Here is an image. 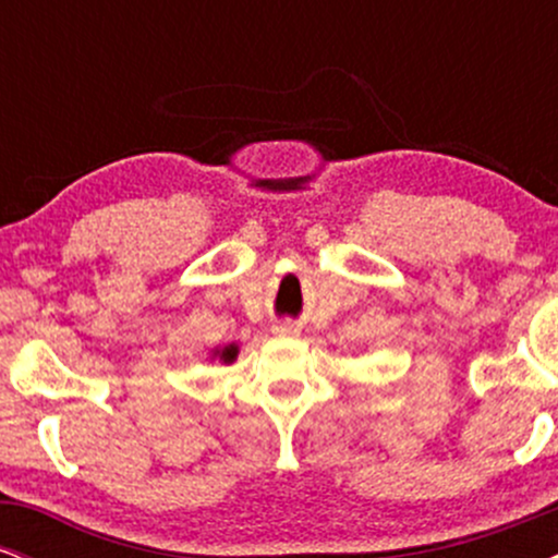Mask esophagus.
Wrapping results in <instances>:
<instances>
[{
	"mask_svg": "<svg viewBox=\"0 0 558 558\" xmlns=\"http://www.w3.org/2000/svg\"><path fill=\"white\" fill-rule=\"evenodd\" d=\"M272 332H278V336H299V328H296V325L288 323V319H286V323L275 325Z\"/></svg>",
	"mask_w": 558,
	"mask_h": 558,
	"instance_id": "34e87169",
	"label": "esophagus"
}]
</instances>
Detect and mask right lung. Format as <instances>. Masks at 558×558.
<instances>
[{
	"label": "right lung",
	"mask_w": 558,
	"mask_h": 558,
	"mask_svg": "<svg viewBox=\"0 0 558 558\" xmlns=\"http://www.w3.org/2000/svg\"><path fill=\"white\" fill-rule=\"evenodd\" d=\"M209 360H220L222 364H233L235 360H239V343L217 345V349L209 351Z\"/></svg>",
	"instance_id": "1"
}]
</instances>
